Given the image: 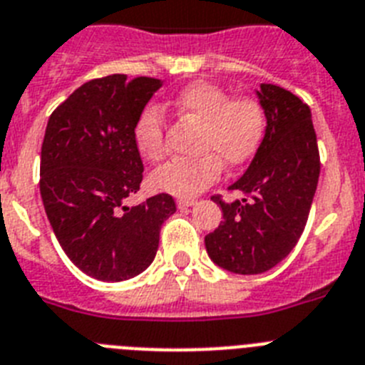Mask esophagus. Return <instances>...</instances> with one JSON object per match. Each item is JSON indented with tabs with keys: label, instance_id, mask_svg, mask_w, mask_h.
I'll list each match as a JSON object with an SVG mask.
<instances>
[{
	"label": "esophagus",
	"instance_id": "1",
	"mask_svg": "<svg viewBox=\"0 0 365 365\" xmlns=\"http://www.w3.org/2000/svg\"><path fill=\"white\" fill-rule=\"evenodd\" d=\"M196 204L195 198H178L176 200V205H178L180 209H185V207H192V205Z\"/></svg>",
	"mask_w": 365,
	"mask_h": 365
}]
</instances>
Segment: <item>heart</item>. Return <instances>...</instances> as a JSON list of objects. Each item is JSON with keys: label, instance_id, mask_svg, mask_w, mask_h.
Segmentation results:
<instances>
[{"label": "heart", "instance_id": "b5f03b06", "mask_svg": "<svg viewBox=\"0 0 365 365\" xmlns=\"http://www.w3.org/2000/svg\"><path fill=\"white\" fill-rule=\"evenodd\" d=\"M178 115L202 125L195 160H174L152 174L158 191L174 196H196L218 180L222 163L227 169L246 163L257 152L266 130L264 106L253 97L230 99L224 88L198 81L167 103ZM135 145L141 156L158 161L165 156V115L148 106L135 125Z\"/></svg>", "mask_w": 365, "mask_h": 365}]
</instances>
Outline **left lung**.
I'll use <instances>...</instances> for the list:
<instances>
[{"instance_id":"left-lung-1","label":"left lung","mask_w":365,"mask_h":365,"mask_svg":"<svg viewBox=\"0 0 365 365\" xmlns=\"http://www.w3.org/2000/svg\"><path fill=\"white\" fill-rule=\"evenodd\" d=\"M266 130L248 170L230 185L244 198L224 202L220 226L205 237L211 261L240 275L262 274L283 261L299 240L319 178L312 113L299 97L275 84L255 91Z\"/></svg>"}]
</instances>
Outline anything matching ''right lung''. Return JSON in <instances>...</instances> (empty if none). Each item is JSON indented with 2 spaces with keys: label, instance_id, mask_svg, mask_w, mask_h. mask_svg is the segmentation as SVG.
<instances>
[{
  "label": "right lung",
  "instance_id": "obj_1",
  "mask_svg": "<svg viewBox=\"0 0 365 365\" xmlns=\"http://www.w3.org/2000/svg\"><path fill=\"white\" fill-rule=\"evenodd\" d=\"M161 84L126 75L95 78L47 121L40 160L46 215L73 264L99 281L119 283L147 270L161 224L176 211L165 192L134 207L123 204L143 180L135 125Z\"/></svg>",
  "mask_w": 365,
  "mask_h": 365
}]
</instances>
